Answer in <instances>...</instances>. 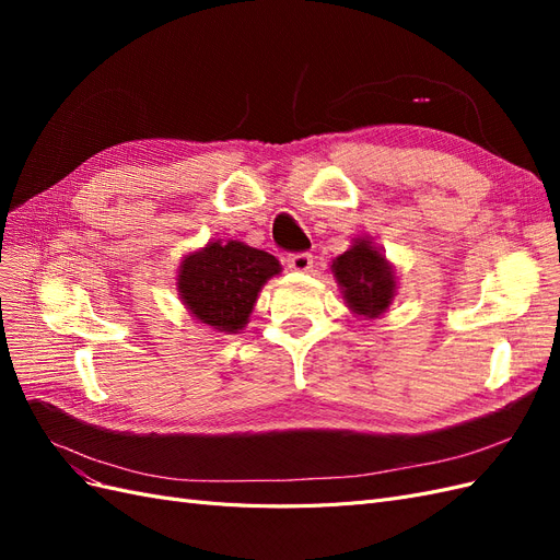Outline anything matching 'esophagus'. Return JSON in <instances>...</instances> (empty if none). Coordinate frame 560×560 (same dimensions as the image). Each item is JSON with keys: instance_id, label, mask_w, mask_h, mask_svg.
I'll return each mask as SVG.
<instances>
[{"instance_id": "esophagus-1", "label": "esophagus", "mask_w": 560, "mask_h": 560, "mask_svg": "<svg viewBox=\"0 0 560 560\" xmlns=\"http://www.w3.org/2000/svg\"><path fill=\"white\" fill-rule=\"evenodd\" d=\"M284 261H287V266H290L292 270H299V273H306V270L313 268V254L311 252H294Z\"/></svg>"}]
</instances>
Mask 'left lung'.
Listing matches in <instances>:
<instances>
[{
  "instance_id": "8db88e82",
  "label": "left lung",
  "mask_w": 560,
  "mask_h": 560,
  "mask_svg": "<svg viewBox=\"0 0 560 560\" xmlns=\"http://www.w3.org/2000/svg\"><path fill=\"white\" fill-rule=\"evenodd\" d=\"M348 306L364 317L381 315L395 296V273L369 241L354 243L331 264Z\"/></svg>"
}]
</instances>
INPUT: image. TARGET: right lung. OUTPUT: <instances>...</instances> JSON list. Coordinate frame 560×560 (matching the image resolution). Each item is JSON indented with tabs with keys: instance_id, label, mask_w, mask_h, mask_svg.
<instances>
[{
	"instance_id": "right-lung-1",
	"label": "right lung",
	"mask_w": 560,
	"mask_h": 560,
	"mask_svg": "<svg viewBox=\"0 0 560 560\" xmlns=\"http://www.w3.org/2000/svg\"><path fill=\"white\" fill-rule=\"evenodd\" d=\"M280 273V264L264 249L229 241L210 243L186 257L177 287L186 308L206 325L235 334L247 325L264 282Z\"/></svg>"
}]
</instances>
